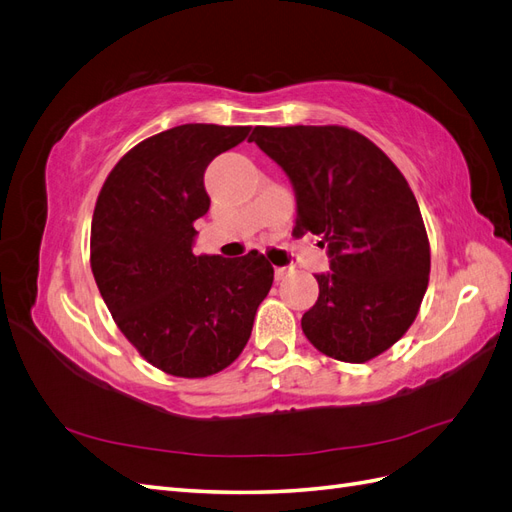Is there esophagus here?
Here are the masks:
<instances>
[{
	"mask_svg": "<svg viewBox=\"0 0 512 512\" xmlns=\"http://www.w3.org/2000/svg\"><path fill=\"white\" fill-rule=\"evenodd\" d=\"M288 275H290V269H288V267H275V280H277V282L286 280Z\"/></svg>",
	"mask_w": 512,
	"mask_h": 512,
	"instance_id": "esophagus-1",
	"label": "esophagus"
}]
</instances>
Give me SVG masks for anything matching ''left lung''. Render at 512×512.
<instances>
[{
    "instance_id": "obj_1",
    "label": "left lung",
    "mask_w": 512,
    "mask_h": 512,
    "mask_svg": "<svg viewBox=\"0 0 512 512\" xmlns=\"http://www.w3.org/2000/svg\"><path fill=\"white\" fill-rule=\"evenodd\" d=\"M254 141L282 166L297 198L294 235L314 232L331 271L303 314L322 354L365 363L414 322L429 284V239L406 177L363 134L344 126L254 128Z\"/></svg>"
}]
</instances>
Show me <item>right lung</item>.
<instances>
[{"label":"right lung","mask_w":512,"mask_h":512,"mask_svg":"<svg viewBox=\"0 0 512 512\" xmlns=\"http://www.w3.org/2000/svg\"><path fill=\"white\" fill-rule=\"evenodd\" d=\"M250 126L185 123L138 143L106 177L91 220V271L117 327L166 374L205 378L243 352L273 284L269 260L196 256L205 170Z\"/></svg>","instance_id":"1"}]
</instances>
